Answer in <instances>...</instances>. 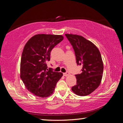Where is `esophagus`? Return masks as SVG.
Instances as JSON below:
<instances>
[{
  "label": "esophagus",
  "instance_id": "1",
  "mask_svg": "<svg viewBox=\"0 0 123 123\" xmlns=\"http://www.w3.org/2000/svg\"><path fill=\"white\" fill-rule=\"evenodd\" d=\"M69 75V73L68 72H67L66 73H63V75L64 76H67Z\"/></svg>",
  "mask_w": 123,
  "mask_h": 123
}]
</instances>
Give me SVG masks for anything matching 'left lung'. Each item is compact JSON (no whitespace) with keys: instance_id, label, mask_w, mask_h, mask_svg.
<instances>
[{"instance_id":"1","label":"left lung","mask_w":123,"mask_h":123,"mask_svg":"<svg viewBox=\"0 0 123 123\" xmlns=\"http://www.w3.org/2000/svg\"><path fill=\"white\" fill-rule=\"evenodd\" d=\"M72 45L78 65L82 66V73L75 75L76 85L72 90L79 96H86L94 91L100 84L104 65L100 53L92 42L78 35L66 34Z\"/></svg>"}]
</instances>
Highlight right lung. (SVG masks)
Returning <instances> with one entry per match:
<instances>
[{
  "mask_svg": "<svg viewBox=\"0 0 123 123\" xmlns=\"http://www.w3.org/2000/svg\"><path fill=\"white\" fill-rule=\"evenodd\" d=\"M63 39L62 35L37 34L29 39L22 52L20 76L26 88L35 95L47 98L53 94L63 74L47 68L50 52Z\"/></svg>",
  "mask_w": 123,
  "mask_h": 123,
  "instance_id": "right-lung-1",
  "label": "right lung"
}]
</instances>
